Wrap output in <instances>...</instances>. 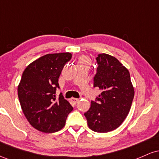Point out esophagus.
Instances as JSON below:
<instances>
[{
	"mask_svg": "<svg viewBox=\"0 0 159 159\" xmlns=\"http://www.w3.org/2000/svg\"><path fill=\"white\" fill-rule=\"evenodd\" d=\"M71 102H72L73 104H76L78 102V98H71Z\"/></svg>",
	"mask_w": 159,
	"mask_h": 159,
	"instance_id": "1",
	"label": "esophagus"
}]
</instances>
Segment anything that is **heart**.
Returning <instances> with one entry per match:
<instances>
[{
  "label": "heart",
  "instance_id": "heart-1",
  "mask_svg": "<svg viewBox=\"0 0 159 159\" xmlns=\"http://www.w3.org/2000/svg\"><path fill=\"white\" fill-rule=\"evenodd\" d=\"M78 62H79V63H90V59L87 56H81L78 59Z\"/></svg>",
  "mask_w": 159,
  "mask_h": 159
}]
</instances>
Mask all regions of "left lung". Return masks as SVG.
I'll use <instances>...</instances> for the list:
<instances>
[{
    "label": "left lung",
    "mask_w": 159,
    "mask_h": 159,
    "mask_svg": "<svg viewBox=\"0 0 159 159\" xmlns=\"http://www.w3.org/2000/svg\"><path fill=\"white\" fill-rule=\"evenodd\" d=\"M96 61L94 87H98L102 93L97 101H91L84 116L91 130L105 133L117 129L126 118L134 89L129 70L116 57L103 53L98 54Z\"/></svg>",
    "instance_id": "8db88e82"
}]
</instances>
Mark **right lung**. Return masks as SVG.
I'll list each match as a JSON object with an SVG mask.
<instances>
[{
	"instance_id": "1",
	"label": "right lung",
	"mask_w": 159,
	"mask_h": 159,
	"mask_svg": "<svg viewBox=\"0 0 159 159\" xmlns=\"http://www.w3.org/2000/svg\"><path fill=\"white\" fill-rule=\"evenodd\" d=\"M72 58L69 52L48 54L30 63L18 86V96L25 117L42 132L60 131L73 107L63 95L56 97L58 78Z\"/></svg>"
}]
</instances>
